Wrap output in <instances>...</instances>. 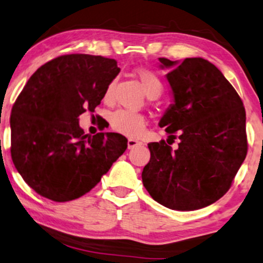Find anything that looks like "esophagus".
Segmentation results:
<instances>
[{
  "mask_svg": "<svg viewBox=\"0 0 263 263\" xmlns=\"http://www.w3.org/2000/svg\"><path fill=\"white\" fill-rule=\"evenodd\" d=\"M127 144H128V149H134L135 147H137V145L141 144V142L135 139H129Z\"/></svg>",
  "mask_w": 263,
  "mask_h": 263,
  "instance_id": "esophagus-1",
  "label": "esophagus"
}]
</instances>
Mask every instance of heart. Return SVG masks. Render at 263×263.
<instances>
[{"mask_svg": "<svg viewBox=\"0 0 263 263\" xmlns=\"http://www.w3.org/2000/svg\"><path fill=\"white\" fill-rule=\"evenodd\" d=\"M136 75L139 78L141 84H142L143 90L149 98L156 99L162 94V82H161L159 76L155 72H153L149 69H144V68H140V69L136 70ZM114 86L115 82L109 83L106 92H104V99L109 100L111 98L112 91H114ZM110 124L111 128L115 132L120 133V134L136 137L143 132L145 121L143 116L139 114V112L120 109V110L112 112L110 118Z\"/></svg>", "mask_w": 263, "mask_h": 263, "instance_id": "1", "label": "heart"}]
</instances>
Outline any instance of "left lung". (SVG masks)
Listing matches in <instances>:
<instances>
[{
    "label": "left lung",
    "mask_w": 263,
    "mask_h": 263,
    "mask_svg": "<svg viewBox=\"0 0 263 263\" xmlns=\"http://www.w3.org/2000/svg\"><path fill=\"white\" fill-rule=\"evenodd\" d=\"M159 60L171 68L167 80L174 95L159 124L168 140L179 137L180 143L175 151L164 141L148 143L151 161L142 182L164 207L195 211L228 192L245 161L246 110L234 87L207 60Z\"/></svg>",
    "instance_id": "obj_1"
}]
</instances>
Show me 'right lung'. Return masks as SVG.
I'll list each match as a JSON object with an SVG mask.
<instances>
[{
	"label": "right lung",
	"instance_id": "add662e5",
	"mask_svg": "<svg viewBox=\"0 0 263 263\" xmlns=\"http://www.w3.org/2000/svg\"><path fill=\"white\" fill-rule=\"evenodd\" d=\"M119 72L112 59L62 55L40 67L20 92L10 116L11 159L41 196L79 199L127 149L118 133L91 136L79 126V116L95 110Z\"/></svg>",
	"mask_w": 263,
	"mask_h": 263
}]
</instances>
